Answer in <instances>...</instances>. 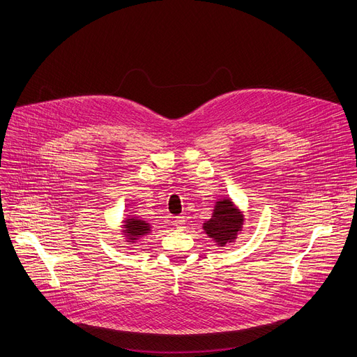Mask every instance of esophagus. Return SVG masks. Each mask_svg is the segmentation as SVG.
I'll list each match as a JSON object with an SVG mask.
<instances>
[{"mask_svg":"<svg viewBox=\"0 0 357 357\" xmlns=\"http://www.w3.org/2000/svg\"><path fill=\"white\" fill-rule=\"evenodd\" d=\"M174 222H175L176 229H183L185 228V216H176Z\"/></svg>","mask_w":357,"mask_h":357,"instance_id":"1","label":"esophagus"}]
</instances>
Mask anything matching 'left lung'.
<instances>
[{"label":"left lung","mask_w":357,"mask_h":357,"mask_svg":"<svg viewBox=\"0 0 357 357\" xmlns=\"http://www.w3.org/2000/svg\"><path fill=\"white\" fill-rule=\"evenodd\" d=\"M242 223L243 216L239 209H236L229 199H222L216 202L212 219L204 223V229L209 238L223 246L236 238Z\"/></svg>","instance_id":"left-lung-1"}]
</instances>
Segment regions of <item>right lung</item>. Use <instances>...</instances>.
<instances>
[{
    "instance_id": "obj_1",
    "label": "right lung",
    "mask_w": 357,
    "mask_h": 357,
    "mask_svg": "<svg viewBox=\"0 0 357 357\" xmlns=\"http://www.w3.org/2000/svg\"><path fill=\"white\" fill-rule=\"evenodd\" d=\"M125 226V232L126 236H131L132 241H135V238L144 236L149 232V225L141 219H128Z\"/></svg>"
}]
</instances>
